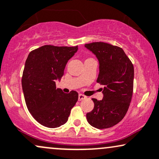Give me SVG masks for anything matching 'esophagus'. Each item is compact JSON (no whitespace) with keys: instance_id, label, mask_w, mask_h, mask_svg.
Wrapping results in <instances>:
<instances>
[{"instance_id":"1","label":"esophagus","mask_w":159,"mask_h":159,"mask_svg":"<svg viewBox=\"0 0 159 159\" xmlns=\"http://www.w3.org/2000/svg\"><path fill=\"white\" fill-rule=\"evenodd\" d=\"M86 98V96H85V95H84V94H79V95H78V100H79V101H81V100L85 99Z\"/></svg>"}]
</instances>
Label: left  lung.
I'll list each match as a JSON object with an SVG mask.
<instances>
[{"label": "left lung", "instance_id": "1", "mask_svg": "<svg viewBox=\"0 0 159 159\" xmlns=\"http://www.w3.org/2000/svg\"><path fill=\"white\" fill-rule=\"evenodd\" d=\"M85 48L99 61L97 82L104 86L101 100L92 98L94 106L86 114V120L98 129L111 128L123 119L131 101L134 69L132 62L121 48L97 42Z\"/></svg>", "mask_w": 159, "mask_h": 159}]
</instances>
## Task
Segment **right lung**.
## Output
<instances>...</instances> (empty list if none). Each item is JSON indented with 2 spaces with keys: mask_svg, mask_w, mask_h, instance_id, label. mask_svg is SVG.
<instances>
[{
  "mask_svg": "<svg viewBox=\"0 0 159 159\" xmlns=\"http://www.w3.org/2000/svg\"><path fill=\"white\" fill-rule=\"evenodd\" d=\"M77 51L78 46L44 45L30 52L26 59L22 77L25 103L33 117L45 127L66 123L78 101L77 92L64 93L55 82L64 75L67 61Z\"/></svg>",
  "mask_w": 159,
  "mask_h": 159,
  "instance_id": "obj_1",
  "label": "right lung"
}]
</instances>
